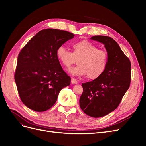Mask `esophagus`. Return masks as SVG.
Masks as SVG:
<instances>
[{
    "instance_id": "1",
    "label": "esophagus",
    "mask_w": 146,
    "mask_h": 146,
    "mask_svg": "<svg viewBox=\"0 0 146 146\" xmlns=\"http://www.w3.org/2000/svg\"><path fill=\"white\" fill-rule=\"evenodd\" d=\"M78 82H77V80H76V79H75L74 78H72L71 79V83L73 84V85H76V84H77Z\"/></svg>"
}]
</instances>
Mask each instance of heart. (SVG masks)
Returning <instances> with one entry per match:
<instances>
[{
  "mask_svg": "<svg viewBox=\"0 0 146 146\" xmlns=\"http://www.w3.org/2000/svg\"><path fill=\"white\" fill-rule=\"evenodd\" d=\"M72 52L63 46L57 48L56 54L64 67L69 69L78 60V65L70 70L76 76H86L89 79H96L103 74L108 63V52L99 49L98 46L87 40L72 44Z\"/></svg>",
  "mask_w": 146,
  "mask_h": 146,
  "instance_id": "heart-1",
  "label": "heart"
}]
</instances>
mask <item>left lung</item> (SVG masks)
Instances as JSON below:
<instances>
[{
    "mask_svg": "<svg viewBox=\"0 0 146 146\" xmlns=\"http://www.w3.org/2000/svg\"><path fill=\"white\" fill-rule=\"evenodd\" d=\"M91 39L103 43L108 54V63L103 74L82 83L80 107L92 117H103L119 106L131 81V63L118 44L111 38L94 36Z\"/></svg>",
    "mask_w": 146,
    "mask_h": 146,
    "instance_id": "obj_1",
    "label": "left lung"
}]
</instances>
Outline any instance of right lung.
<instances>
[{
    "mask_svg": "<svg viewBox=\"0 0 146 146\" xmlns=\"http://www.w3.org/2000/svg\"><path fill=\"white\" fill-rule=\"evenodd\" d=\"M74 36L65 30H42L20 51L15 80L21 101L30 109L38 112L50 109L61 90L70 85L71 78L61 67L56 52Z\"/></svg>",
    "mask_w": 146,
    "mask_h": 146,
    "instance_id": "obj_1",
    "label": "right lung"
}]
</instances>
